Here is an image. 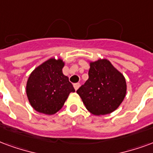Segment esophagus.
Masks as SVG:
<instances>
[{"label": "esophagus", "mask_w": 153, "mask_h": 153, "mask_svg": "<svg viewBox=\"0 0 153 153\" xmlns=\"http://www.w3.org/2000/svg\"><path fill=\"white\" fill-rule=\"evenodd\" d=\"M79 86L80 84L79 83H78V82H77V83H74V89H75V91L78 90V88H79Z\"/></svg>", "instance_id": "1"}]
</instances>
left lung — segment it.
Returning a JSON list of instances; mask_svg holds the SVG:
<instances>
[{
  "label": "left lung",
  "instance_id": "1",
  "mask_svg": "<svg viewBox=\"0 0 153 153\" xmlns=\"http://www.w3.org/2000/svg\"><path fill=\"white\" fill-rule=\"evenodd\" d=\"M89 78L77 93L91 114L97 116L111 114L126 97L125 77L107 59L89 62Z\"/></svg>",
  "mask_w": 153,
  "mask_h": 153
}]
</instances>
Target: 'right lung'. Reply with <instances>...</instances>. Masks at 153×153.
Here are the masks:
<instances>
[{
    "instance_id": "right-lung-1",
    "label": "right lung",
    "mask_w": 153,
    "mask_h": 153,
    "mask_svg": "<svg viewBox=\"0 0 153 153\" xmlns=\"http://www.w3.org/2000/svg\"><path fill=\"white\" fill-rule=\"evenodd\" d=\"M64 65L62 58L51 57L30 73L26 92L31 107L37 112L55 114L62 108L70 93L75 91L62 72Z\"/></svg>"
}]
</instances>
